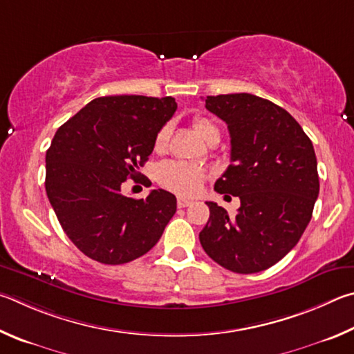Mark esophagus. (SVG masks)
Here are the masks:
<instances>
[{"instance_id": "1", "label": "esophagus", "mask_w": 354, "mask_h": 354, "mask_svg": "<svg viewBox=\"0 0 354 354\" xmlns=\"http://www.w3.org/2000/svg\"><path fill=\"white\" fill-rule=\"evenodd\" d=\"M191 203H193V201H189V199H185V197H178V199H177V205H178V208L189 207Z\"/></svg>"}]
</instances>
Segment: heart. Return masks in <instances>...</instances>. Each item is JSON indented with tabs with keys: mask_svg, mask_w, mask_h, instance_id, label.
I'll return each mask as SVG.
<instances>
[{
	"mask_svg": "<svg viewBox=\"0 0 354 354\" xmlns=\"http://www.w3.org/2000/svg\"><path fill=\"white\" fill-rule=\"evenodd\" d=\"M193 124L196 132L205 141H209L214 136H219V129L207 118H194ZM167 138H169V126H163L155 135V151H163L167 145ZM205 178V169H202L197 165L187 163V161H169V163L161 165L158 169L160 183L165 188L174 191V193L183 196H194L196 193H199Z\"/></svg>",
	"mask_w": 354,
	"mask_h": 354,
	"instance_id": "obj_1",
	"label": "heart"
}]
</instances>
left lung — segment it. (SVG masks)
<instances>
[{
    "instance_id": "obj_1",
    "label": "left lung",
    "mask_w": 354,
    "mask_h": 354,
    "mask_svg": "<svg viewBox=\"0 0 354 354\" xmlns=\"http://www.w3.org/2000/svg\"><path fill=\"white\" fill-rule=\"evenodd\" d=\"M205 107L232 138V163L214 189L239 197L241 207L230 216L207 202L201 244L222 268L257 274L288 255L311 221L319 196L313 142L286 110L250 93L207 96Z\"/></svg>"
}]
</instances>
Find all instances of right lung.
I'll return each mask as SVG.
<instances>
[{"label":"right lung","instance_id":"right-lung-1","mask_svg":"<svg viewBox=\"0 0 354 354\" xmlns=\"http://www.w3.org/2000/svg\"><path fill=\"white\" fill-rule=\"evenodd\" d=\"M177 110L176 99L138 95L96 97L60 126L46 151L45 188L66 236L102 264H124L158 243L176 213V196L121 194L153 151L155 135Z\"/></svg>","mask_w":354,"mask_h":354}]
</instances>
